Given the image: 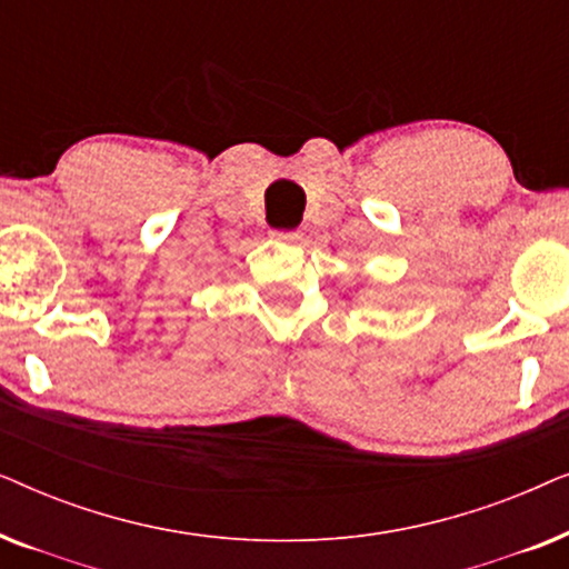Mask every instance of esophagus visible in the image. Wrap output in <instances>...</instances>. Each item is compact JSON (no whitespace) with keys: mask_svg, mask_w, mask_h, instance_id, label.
I'll return each mask as SVG.
<instances>
[{"mask_svg":"<svg viewBox=\"0 0 569 569\" xmlns=\"http://www.w3.org/2000/svg\"><path fill=\"white\" fill-rule=\"evenodd\" d=\"M271 238L282 240V243H298V240H302V232L300 230H274L271 232Z\"/></svg>","mask_w":569,"mask_h":569,"instance_id":"obj_1","label":"esophagus"}]
</instances>
